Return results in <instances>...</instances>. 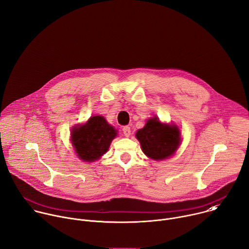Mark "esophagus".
<instances>
[{
    "label": "esophagus",
    "instance_id": "34e87169",
    "mask_svg": "<svg viewBox=\"0 0 249 249\" xmlns=\"http://www.w3.org/2000/svg\"><path fill=\"white\" fill-rule=\"evenodd\" d=\"M123 132H124V136L128 137V136L130 135V132H131V130H130V127H129L128 125H125V126H124V127H123Z\"/></svg>",
    "mask_w": 249,
    "mask_h": 249
}]
</instances>
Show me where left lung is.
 <instances>
[{"mask_svg":"<svg viewBox=\"0 0 249 249\" xmlns=\"http://www.w3.org/2000/svg\"><path fill=\"white\" fill-rule=\"evenodd\" d=\"M135 136L143 153L155 161L173 156L181 142L178 125L163 124L157 117L149 119L144 127L137 130Z\"/></svg>","mask_w":249,"mask_h":249,"instance_id":"left-lung-1","label":"left lung"}]
</instances>
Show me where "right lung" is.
Instances as JSON below:
<instances>
[{"mask_svg":"<svg viewBox=\"0 0 249 249\" xmlns=\"http://www.w3.org/2000/svg\"><path fill=\"white\" fill-rule=\"evenodd\" d=\"M117 132L104 117L94 116L86 124L75 125L71 138L78 158L84 162H94L108 151Z\"/></svg>","mask_w":249,"mask_h":249,"instance_id":"obj_1","label":"right lung"}]
</instances>
